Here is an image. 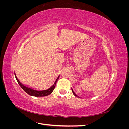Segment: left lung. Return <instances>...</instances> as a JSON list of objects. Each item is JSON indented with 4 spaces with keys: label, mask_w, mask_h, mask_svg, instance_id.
<instances>
[{
    "label": "left lung",
    "mask_w": 129,
    "mask_h": 129,
    "mask_svg": "<svg viewBox=\"0 0 129 129\" xmlns=\"http://www.w3.org/2000/svg\"><path fill=\"white\" fill-rule=\"evenodd\" d=\"M72 91H73V94H74V95H75V96L76 97H79V96H77V95L76 94V93H75V92H74V91H73V89H72Z\"/></svg>",
    "instance_id": "1"
}]
</instances>
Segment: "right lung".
I'll return each mask as SVG.
<instances>
[{"mask_svg":"<svg viewBox=\"0 0 129 129\" xmlns=\"http://www.w3.org/2000/svg\"><path fill=\"white\" fill-rule=\"evenodd\" d=\"M14 75L15 76V79H16L18 84L22 88V89L24 90L27 93H28V95H29L30 96H36V97H43V96H48V95H50V93H51L53 92V91L54 90V88H55L56 82L57 81L58 78H59V77H60V75H58L56 81H55V82H54V84L52 85V87H50L49 89L44 90H37L33 89L32 88L26 87V85H24V84H22L18 80L15 73H14Z\"/></svg>","mask_w":129,"mask_h":129,"instance_id":"add662e5","label":"right lung"}]
</instances>
